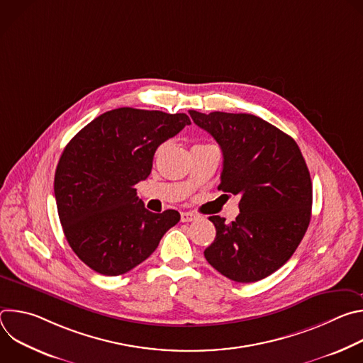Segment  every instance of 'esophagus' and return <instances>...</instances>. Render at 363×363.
<instances>
[{"label":"esophagus","instance_id":"1","mask_svg":"<svg viewBox=\"0 0 363 363\" xmlns=\"http://www.w3.org/2000/svg\"><path fill=\"white\" fill-rule=\"evenodd\" d=\"M196 216L194 213H181V221L182 223H191L195 221Z\"/></svg>","mask_w":363,"mask_h":363}]
</instances>
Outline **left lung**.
Segmentation results:
<instances>
[{"label": "left lung", "mask_w": 363, "mask_h": 363, "mask_svg": "<svg viewBox=\"0 0 363 363\" xmlns=\"http://www.w3.org/2000/svg\"><path fill=\"white\" fill-rule=\"evenodd\" d=\"M189 115L223 150L218 189L241 196L235 221L210 217L217 235L203 255L230 280H262L293 255L312 217V179L303 155L291 136L258 116Z\"/></svg>", "instance_id": "left-lung-1"}]
</instances>
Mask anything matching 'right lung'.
I'll use <instances>...</instances> for the list:
<instances>
[{
    "label": "right lung",
    "mask_w": 363,
    "mask_h": 363,
    "mask_svg": "<svg viewBox=\"0 0 363 363\" xmlns=\"http://www.w3.org/2000/svg\"><path fill=\"white\" fill-rule=\"evenodd\" d=\"M186 125L185 113L119 108L65 147L55 175L59 218L72 250L96 273H128L179 221L175 210L147 211L135 185L149 177L158 146Z\"/></svg>",
    "instance_id": "add662e5"
}]
</instances>
